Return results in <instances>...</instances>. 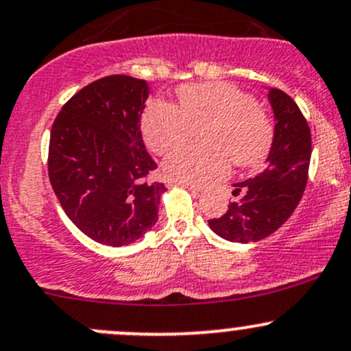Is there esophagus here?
<instances>
[{
  "label": "esophagus",
  "instance_id": "1",
  "mask_svg": "<svg viewBox=\"0 0 351 351\" xmlns=\"http://www.w3.org/2000/svg\"><path fill=\"white\" fill-rule=\"evenodd\" d=\"M168 185H169V186H186L188 190H190L191 193H195V195L200 193V191H202V188H198V186H193V185H183V183H176V182H168Z\"/></svg>",
  "mask_w": 351,
  "mask_h": 351
}]
</instances>
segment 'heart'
I'll list each match as a JSON object with an SVG mask.
<instances>
[{
	"instance_id": "1",
	"label": "heart",
	"mask_w": 351,
	"mask_h": 351,
	"mask_svg": "<svg viewBox=\"0 0 351 351\" xmlns=\"http://www.w3.org/2000/svg\"><path fill=\"white\" fill-rule=\"evenodd\" d=\"M178 108L158 99L143 114V134L154 153L163 154L204 128L206 146L186 145L171 151L163 163L169 182L200 186L222 178L230 161L241 168L267 158L274 128L256 99L232 84H190L178 88Z\"/></svg>"
}]
</instances>
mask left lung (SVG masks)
<instances>
[{
    "label": "left lung",
    "mask_w": 351,
    "mask_h": 351,
    "mask_svg": "<svg viewBox=\"0 0 351 351\" xmlns=\"http://www.w3.org/2000/svg\"><path fill=\"white\" fill-rule=\"evenodd\" d=\"M274 110V141L267 166L256 178L234 183L239 197L219 219L208 225L232 242H257L274 234L300 204L308 183L311 131L296 102L279 88L269 90Z\"/></svg>",
    "instance_id": "1"
}]
</instances>
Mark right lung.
Returning a JSON list of instances; mask_svg holds the SVG:
<instances>
[{
    "label": "right lung",
    "instance_id": "right-lung-1",
    "mask_svg": "<svg viewBox=\"0 0 351 351\" xmlns=\"http://www.w3.org/2000/svg\"><path fill=\"white\" fill-rule=\"evenodd\" d=\"M146 80L108 75L64 104L50 132L49 178L62 208L87 237L121 247L158 220L165 183L141 136Z\"/></svg>",
    "mask_w": 351,
    "mask_h": 351
}]
</instances>
